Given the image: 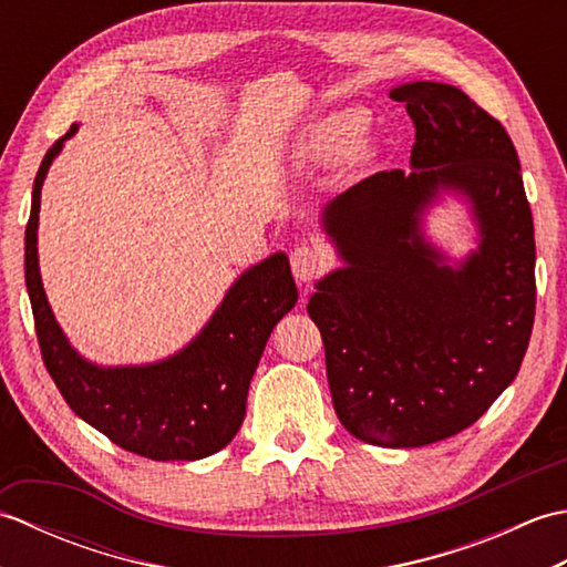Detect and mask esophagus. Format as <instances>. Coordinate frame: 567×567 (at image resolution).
Instances as JSON below:
<instances>
[{
  "label": "esophagus",
  "instance_id": "esophagus-1",
  "mask_svg": "<svg viewBox=\"0 0 567 567\" xmlns=\"http://www.w3.org/2000/svg\"><path fill=\"white\" fill-rule=\"evenodd\" d=\"M292 272L299 282H311L329 268V256L319 246H297L290 256Z\"/></svg>",
  "mask_w": 567,
  "mask_h": 567
}]
</instances>
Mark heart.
<instances>
[{
	"mask_svg": "<svg viewBox=\"0 0 567 567\" xmlns=\"http://www.w3.org/2000/svg\"><path fill=\"white\" fill-rule=\"evenodd\" d=\"M368 128V116L360 110H343L323 118L311 128V134L302 143V155L317 163H333L351 153L360 136Z\"/></svg>",
	"mask_w": 567,
	"mask_h": 567,
	"instance_id": "1",
	"label": "heart"
}]
</instances>
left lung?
<instances>
[{
    "label": "left lung",
    "mask_w": 567,
    "mask_h": 567,
    "mask_svg": "<svg viewBox=\"0 0 567 567\" xmlns=\"http://www.w3.org/2000/svg\"><path fill=\"white\" fill-rule=\"evenodd\" d=\"M412 173L384 171L321 212L343 268L317 282L333 409L382 449H419L473 426L522 368L536 315V244L507 131L453 84L406 82ZM474 212L478 250L457 266L420 231L441 194Z\"/></svg>",
    "instance_id": "1"
}]
</instances>
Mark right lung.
Instances as JSON below:
<instances>
[{
    "mask_svg": "<svg viewBox=\"0 0 567 567\" xmlns=\"http://www.w3.org/2000/svg\"><path fill=\"white\" fill-rule=\"evenodd\" d=\"M75 131L78 124H72L45 153L33 179L23 240L27 290L45 370L72 412L118 449L151 461H199L231 443L244 424L248 388L265 343L299 297L290 260L275 252L248 268L228 287L207 327L171 358L116 368L84 360L48 305L35 246L43 179Z\"/></svg>",
    "mask_w": 567,
    "mask_h": 567,
    "instance_id": "right-lung-1",
    "label": "right lung"
}]
</instances>
